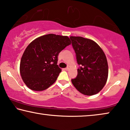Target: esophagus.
<instances>
[{"mask_svg": "<svg viewBox=\"0 0 130 130\" xmlns=\"http://www.w3.org/2000/svg\"><path fill=\"white\" fill-rule=\"evenodd\" d=\"M69 69H70V67H68L67 68H65L64 69H65V71H68L69 70Z\"/></svg>", "mask_w": 130, "mask_h": 130, "instance_id": "obj_1", "label": "esophagus"}]
</instances>
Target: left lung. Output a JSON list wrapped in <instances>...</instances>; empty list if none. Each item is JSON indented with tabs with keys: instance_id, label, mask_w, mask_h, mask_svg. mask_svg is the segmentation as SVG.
Masks as SVG:
<instances>
[{
	"instance_id": "left-lung-1",
	"label": "left lung",
	"mask_w": 130,
	"mask_h": 130,
	"mask_svg": "<svg viewBox=\"0 0 130 130\" xmlns=\"http://www.w3.org/2000/svg\"><path fill=\"white\" fill-rule=\"evenodd\" d=\"M76 61L81 67L78 75L71 79L77 90L85 95L96 94L105 86L108 75V66L101 47L92 40L81 36H70Z\"/></svg>"
}]
</instances>
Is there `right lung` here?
I'll use <instances>...</instances> for the list:
<instances>
[{"instance_id": "obj_1", "label": "right lung", "mask_w": 130, "mask_h": 130, "mask_svg": "<svg viewBox=\"0 0 130 130\" xmlns=\"http://www.w3.org/2000/svg\"><path fill=\"white\" fill-rule=\"evenodd\" d=\"M71 43L67 36L51 34L29 43L20 63L22 79L29 89L41 91L54 84L61 72L57 65L58 55Z\"/></svg>"}]
</instances>
